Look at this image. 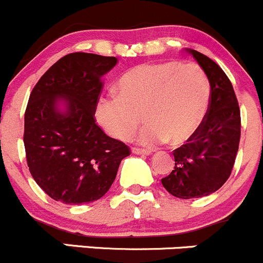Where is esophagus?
<instances>
[{
	"instance_id": "obj_1",
	"label": "esophagus",
	"mask_w": 263,
	"mask_h": 263,
	"mask_svg": "<svg viewBox=\"0 0 263 263\" xmlns=\"http://www.w3.org/2000/svg\"><path fill=\"white\" fill-rule=\"evenodd\" d=\"M132 152L135 153V155H151V152H152V151L144 149V148L134 147V148H132Z\"/></svg>"
}]
</instances>
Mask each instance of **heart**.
<instances>
[{
    "label": "heart",
    "mask_w": 263,
    "mask_h": 263,
    "mask_svg": "<svg viewBox=\"0 0 263 263\" xmlns=\"http://www.w3.org/2000/svg\"><path fill=\"white\" fill-rule=\"evenodd\" d=\"M118 89L119 95L98 98L96 121L110 137L128 140L143 115L148 124L138 140L147 145L189 142L201 129L211 100L203 70L178 61L138 65L120 78Z\"/></svg>",
    "instance_id": "b5f03b06"
}]
</instances>
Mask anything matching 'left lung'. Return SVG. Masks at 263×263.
Here are the masks:
<instances>
[{
	"instance_id": "8db88e82",
	"label": "left lung",
	"mask_w": 263,
	"mask_h": 263,
	"mask_svg": "<svg viewBox=\"0 0 263 263\" xmlns=\"http://www.w3.org/2000/svg\"><path fill=\"white\" fill-rule=\"evenodd\" d=\"M186 52L209 78L211 100L201 129L174 151L175 167L161 181L170 194L191 199L214 193L230 176L240 140V110L233 84L219 65L196 49Z\"/></svg>"
}]
</instances>
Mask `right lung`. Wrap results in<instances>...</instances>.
I'll list each match as a JSON object with an SVG mask.
<instances>
[{
    "label": "right lung",
    "mask_w": 263,
    "mask_h": 263,
    "mask_svg": "<svg viewBox=\"0 0 263 263\" xmlns=\"http://www.w3.org/2000/svg\"><path fill=\"white\" fill-rule=\"evenodd\" d=\"M116 57L74 52L61 57L30 93L24 118V147L35 183L54 201L89 203L105 196L123 158L125 143L96 124L102 75ZM65 103V111L57 107Z\"/></svg>",
    "instance_id": "add662e5"
}]
</instances>
